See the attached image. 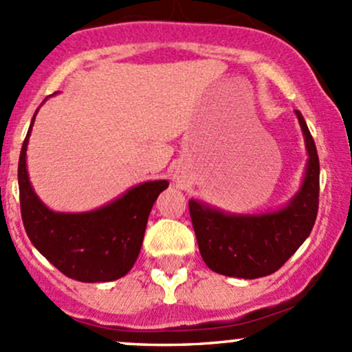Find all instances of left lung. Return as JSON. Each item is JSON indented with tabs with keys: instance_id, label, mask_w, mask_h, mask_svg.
I'll return each instance as SVG.
<instances>
[{
	"instance_id": "left-lung-1",
	"label": "left lung",
	"mask_w": 352,
	"mask_h": 352,
	"mask_svg": "<svg viewBox=\"0 0 352 352\" xmlns=\"http://www.w3.org/2000/svg\"><path fill=\"white\" fill-rule=\"evenodd\" d=\"M305 137L308 162L300 190L283 207L261 213H232L197 199L190 217L205 265L225 276H266L280 270L305 243L318 215L319 159L300 111H294Z\"/></svg>"
}]
</instances>
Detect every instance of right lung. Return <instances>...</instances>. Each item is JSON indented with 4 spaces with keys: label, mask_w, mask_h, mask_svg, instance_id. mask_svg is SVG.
I'll list each match as a JSON object with an SVG mask.
<instances>
[{
    "label": "right lung",
    "mask_w": 352,
    "mask_h": 352,
    "mask_svg": "<svg viewBox=\"0 0 352 352\" xmlns=\"http://www.w3.org/2000/svg\"><path fill=\"white\" fill-rule=\"evenodd\" d=\"M38 111L39 107L23 142L18 165L24 230L36 250L67 278L82 283L119 280L134 266L151 210L168 182H142L91 212H54L36 195L26 165L28 142Z\"/></svg>",
    "instance_id": "add662e5"
}]
</instances>
